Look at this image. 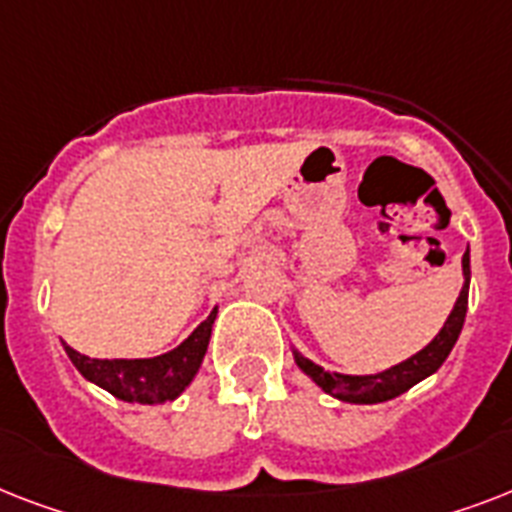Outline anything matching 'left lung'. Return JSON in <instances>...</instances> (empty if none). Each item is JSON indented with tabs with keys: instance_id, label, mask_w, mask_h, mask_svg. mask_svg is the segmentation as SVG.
Here are the masks:
<instances>
[{
	"instance_id": "obj_1",
	"label": "left lung",
	"mask_w": 512,
	"mask_h": 512,
	"mask_svg": "<svg viewBox=\"0 0 512 512\" xmlns=\"http://www.w3.org/2000/svg\"><path fill=\"white\" fill-rule=\"evenodd\" d=\"M462 289L457 303H454L449 319L444 321V327L433 340L414 353L401 364L390 366L385 372L377 374H340L329 372L324 366L313 364L311 358H305L300 350L292 345V353H295V364L303 369L308 377H311L316 385H319L324 393L340 398L345 404H382V401H390V398L401 396L406 390L422 382L425 377H430L433 372H438V366L444 364L446 356L452 353L454 342L460 337L462 324H465V313H468V289H470V252L462 255Z\"/></svg>"
}]
</instances>
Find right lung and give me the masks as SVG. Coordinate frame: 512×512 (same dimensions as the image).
I'll list each match as a JSON object with an SVG mask.
<instances>
[{
	"mask_svg": "<svg viewBox=\"0 0 512 512\" xmlns=\"http://www.w3.org/2000/svg\"><path fill=\"white\" fill-rule=\"evenodd\" d=\"M217 319V308H212L207 319L193 329L177 348L154 358H90L79 350L66 348L71 364L79 369L84 380L95 382L98 388L108 390L111 396L127 404H164L175 401L199 372L204 353H207L212 324Z\"/></svg>",
	"mask_w": 512,
	"mask_h": 512,
	"instance_id": "obj_1",
	"label": "right lung"
}]
</instances>
